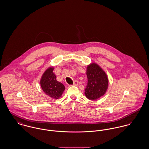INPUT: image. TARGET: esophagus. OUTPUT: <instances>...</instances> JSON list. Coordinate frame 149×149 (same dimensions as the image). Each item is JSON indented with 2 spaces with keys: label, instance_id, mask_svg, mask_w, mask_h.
<instances>
[{
  "label": "esophagus",
  "instance_id": "1",
  "mask_svg": "<svg viewBox=\"0 0 149 149\" xmlns=\"http://www.w3.org/2000/svg\"><path fill=\"white\" fill-rule=\"evenodd\" d=\"M78 84V80H74V82H73V86H77Z\"/></svg>",
  "mask_w": 149,
  "mask_h": 149
}]
</instances>
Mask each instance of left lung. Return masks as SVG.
I'll use <instances>...</instances> for the list:
<instances>
[{"mask_svg": "<svg viewBox=\"0 0 149 149\" xmlns=\"http://www.w3.org/2000/svg\"><path fill=\"white\" fill-rule=\"evenodd\" d=\"M86 74L88 82L84 94L89 100H97L103 96L108 89V77L103 69L95 63L88 65Z\"/></svg>", "mask_w": 149, "mask_h": 149, "instance_id": "obj_1", "label": "left lung"}]
</instances>
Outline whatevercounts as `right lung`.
I'll return each instance as SVG.
<instances>
[{
  "instance_id": "1",
  "label": "right lung",
  "mask_w": 149,
  "mask_h": 149,
  "mask_svg": "<svg viewBox=\"0 0 149 149\" xmlns=\"http://www.w3.org/2000/svg\"><path fill=\"white\" fill-rule=\"evenodd\" d=\"M53 70V67H50L44 72L40 80V84L46 95L53 99H58L61 97L65 87L62 83L56 80Z\"/></svg>"
}]
</instances>
